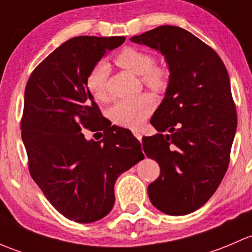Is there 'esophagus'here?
<instances>
[{
	"label": "esophagus",
	"mask_w": 252,
	"mask_h": 252,
	"mask_svg": "<svg viewBox=\"0 0 252 252\" xmlns=\"http://www.w3.org/2000/svg\"><path fill=\"white\" fill-rule=\"evenodd\" d=\"M133 134H134V136H135V138L138 139L139 141H141L142 134H141V131H140V130H134V131H133Z\"/></svg>",
	"instance_id": "obj_1"
}]
</instances>
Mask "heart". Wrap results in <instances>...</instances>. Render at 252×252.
<instances>
[{"label": "heart", "instance_id": "b5f03b06", "mask_svg": "<svg viewBox=\"0 0 252 252\" xmlns=\"http://www.w3.org/2000/svg\"><path fill=\"white\" fill-rule=\"evenodd\" d=\"M117 64L136 75L145 86L156 94L166 93L171 83V69L166 63L155 62L151 52L136 46H126L114 57ZM107 63L100 62L90 70L85 85L90 95L98 102L108 98ZM155 98L150 94H140L133 98L121 100L110 110V118L117 126L129 129L140 128L155 108Z\"/></svg>", "mask_w": 252, "mask_h": 252}]
</instances>
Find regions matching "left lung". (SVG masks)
Wrapping results in <instances>:
<instances>
[{
	"instance_id": "left-lung-1",
	"label": "left lung",
	"mask_w": 252,
	"mask_h": 252,
	"mask_svg": "<svg viewBox=\"0 0 252 252\" xmlns=\"http://www.w3.org/2000/svg\"><path fill=\"white\" fill-rule=\"evenodd\" d=\"M130 40L159 51L171 69L150 121L159 133L142 139L146 156L161 168L147 194L163 213L188 215L215 194L229 166L236 130L229 75L212 47L179 27L162 25Z\"/></svg>"
}]
</instances>
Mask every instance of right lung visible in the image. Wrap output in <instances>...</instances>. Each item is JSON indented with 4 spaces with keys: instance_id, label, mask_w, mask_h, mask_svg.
Returning a JSON list of instances; mask_svg holds the SVG:
<instances>
[{
    "instance_id": "right-lung-1",
    "label": "right lung",
    "mask_w": 252,
    "mask_h": 252,
    "mask_svg": "<svg viewBox=\"0 0 252 252\" xmlns=\"http://www.w3.org/2000/svg\"><path fill=\"white\" fill-rule=\"evenodd\" d=\"M124 36H77L47 56L30 74L20 129L28 167L51 205L65 218L91 223L110 213L114 183L144 158L128 129L111 126L85 85L86 77ZM81 128L103 131L88 142Z\"/></svg>"
}]
</instances>
